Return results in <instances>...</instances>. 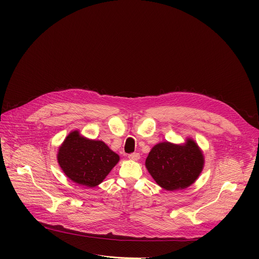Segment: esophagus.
<instances>
[{
	"label": "esophagus",
	"mask_w": 259,
	"mask_h": 259,
	"mask_svg": "<svg viewBox=\"0 0 259 259\" xmlns=\"http://www.w3.org/2000/svg\"><path fill=\"white\" fill-rule=\"evenodd\" d=\"M128 158L132 161H138L140 159V155L138 153H134V154H131L128 156Z\"/></svg>",
	"instance_id": "34e87169"
}]
</instances>
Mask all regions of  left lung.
I'll use <instances>...</instances> for the list:
<instances>
[{
    "mask_svg": "<svg viewBox=\"0 0 259 259\" xmlns=\"http://www.w3.org/2000/svg\"><path fill=\"white\" fill-rule=\"evenodd\" d=\"M203 151L193 138L176 144H156L145 160V167L159 186L169 192L191 187L203 171Z\"/></svg>",
    "mask_w": 259,
    "mask_h": 259,
    "instance_id": "8db88e82",
    "label": "left lung"
}]
</instances>
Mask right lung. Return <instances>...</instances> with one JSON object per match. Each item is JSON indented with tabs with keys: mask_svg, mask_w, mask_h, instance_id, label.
I'll return each mask as SVG.
<instances>
[{
	"mask_svg": "<svg viewBox=\"0 0 259 259\" xmlns=\"http://www.w3.org/2000/svg\"><path fill=\"white\" fill-rule=\"evenodd\" d=\"M57 161L71 181L92 189L103 181L120 157L103 141L89 139L73 130L59 146Z\"/></svg>",
	"mask_w": 259,
	"mask_h": 259,
	"instance_id": "obj_1",
	"label": "right lung"
}]
</instances>
